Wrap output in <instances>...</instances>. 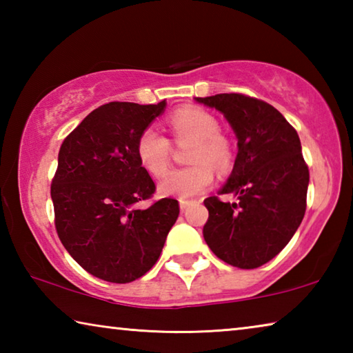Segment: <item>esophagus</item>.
<instances>
[{
  "mask_svg": "<svg viewBox=\"0 0 353 353\" xmlns=\"http://www.w3.org/2000/svg\"><path fill=\"white\" fill-rule=\"evenodd\" d=\"M191 204H193V201H188V199H181V201H179V205H181V210H182V212H183L187 207H190Z\"/></svg>",
  "mask_w": 353,
  "mask_h": 353,
  "instance_id": "34e87169",
  "label": "esophagus"
}]
</instances>
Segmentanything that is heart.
<instances>
[{
  "instance_id": "heart-1",
  "label": "heart",
  "mask_w": 353,
  "mask_h": 353,
  "mask_svg": "<svg viewBox=\"0 0 353 353\" xmlns=\"http://www.w3.org/2000/svg\"><path fill=\"white\" fill-rule=\"evenodd\" d=\"M168 126L177 141L193 140L188 160L193 165L171 170L160 182L166 196L187 199L202 193L213 183L214 172L232 166L234 151L230 141L219 134V123L210 112L201 107H183L172 113ZM137 157L152 176H162L170 165L171 143L155 128H148L137 140Z\"/></svg>"
}]
</instances>
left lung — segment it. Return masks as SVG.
<instances>
[{"label":"left lung","instance_id":"1","mask_svg":"<svg viewBox=\"0 0 353 353\" xmlns=\"http://www.w3.org/2000/svg\"><path fill=\"white\" fill-rule=\"evenodd\" d=\"M196 101L219 110L238 139L234 170L219 194L204 201V240L232 266L254 270L290 243L307 208L310 182L296 129L271 104L241 93Z\"/></svg>","mask_w":353,"mask_h":353}]
</instances>
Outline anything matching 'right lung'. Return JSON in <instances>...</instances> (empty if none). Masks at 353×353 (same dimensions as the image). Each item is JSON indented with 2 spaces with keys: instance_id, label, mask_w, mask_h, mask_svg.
<instances>
[{
  "instance_id": "obj_1",
  "label": "right lung",
  "mask_w": 353,
  "mask_h": 353,
  "mask_svg": "<svg viewBox=\"0 0 353 353\" xmlns=\"http://www.w3.org/2000/svg\"><path fill=\"white\" fill-rule=\"evenodd\" d=\"M165 101L109 103L63 140L51 183L54 224L68 254L92 276L129 283L151 270L179 216V202L155 201V183L137 157V140Z\"/></svg>"
}]
</instances>
